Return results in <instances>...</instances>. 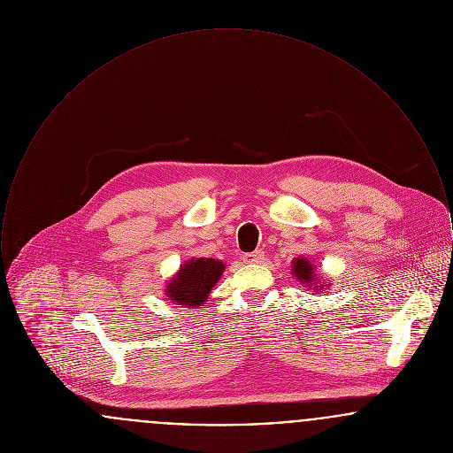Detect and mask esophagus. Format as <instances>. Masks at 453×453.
I'll use <instances>...</instances> for the list:
<instances>
[{
    "instance_id": "obj_1",
    "label": "esophagus",
    "mask_w": 453,
    "mask_h": 453,
    "mask_svg": "<svg viewBox=\"0 0 453 453\" xmlns=\"http://www.w3.org/2000/svg\"><path fill=\"white\" fill-rule=\"evenodd\" d=\"M263 259H265V251H263V250H257V251H253V253L244 255V261H246V263H259V261H263Z\"/></svg>"
}]
</instances>
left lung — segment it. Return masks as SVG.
<instances>
[{
	"mask_svg": "<svg viewBox=\"0 0 453 453\" xmlns=\"http://www.w3.org/2000/svg\"><path fill=\"white\" fill-rule=\"evenodd\" d=\"M292 272L294 275L297 277V280L301 283H305V287L311 285V281H314V268L312 265L305 258H296L294 259V266H292ZM316 288V287H314ZM323 288V287H321Z\"/></svg>",
	"mask_w": 453,
	"mask_h": 453,
	"instance_id": "left-lung-1",
	"label": "left lung"
}]
</instances>
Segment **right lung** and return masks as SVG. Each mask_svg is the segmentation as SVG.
Segmentation results:
<instances>
[{"label":"right lung","mask_w":453,"mask_h":453,"mask_svg":"<svg viewBox=\"0 0 453 453\" xmlns=\"http://www.w3.org/2000/svg\"><path fill=\"white\" fill-rule=\"evenodd\" d=\"M222 272L224 265L217 259H192L180 268L178 275L166 287L168 297L178 305L196 307L209 297Z\"/></svg>","instance_id":"1"}]
</instances>
